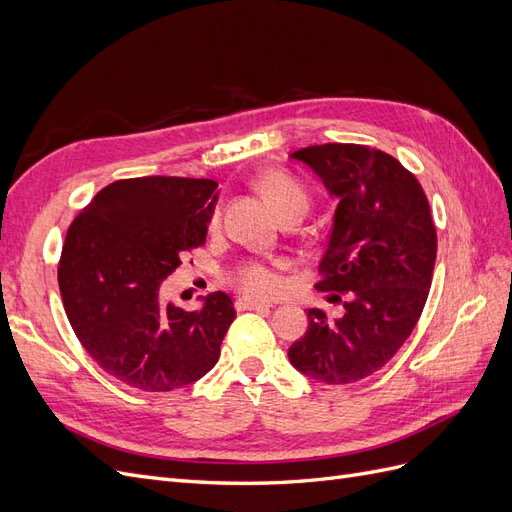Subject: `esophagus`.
Returning a JSON list of instances; mask_svg holds the SVG:
<instances>
[{
    "label": "esophagus",
    "mask_w": 512,
    "mask_h": 512,
    "mask_svg": "<svg viewBox=\"0 0 512 512\" xmlns=\"http://www.w3.org/2000/svg\"><path fill=\"white\" fill-rule=\"evenodd\" d=\"M235 307L239 309V312H245V309H269L271 305L269 303H258V301H252V299H237Z\"/></svg>",
    "instance_id": "34e87169"
}]
</instances>
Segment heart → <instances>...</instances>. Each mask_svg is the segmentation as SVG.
<instances>
[{"instance_id": "heart-1", "label": "heart", "mask_w": 512, "mask_h": 512, "mask_svg": "<svg viewBox=\"0 0 512 512\" xmlns=\"http://www.w3.org/2000/svg\"><path fill=\"white\" fill-rule=\"evenodd\" d=\"M256 190L275 209L277 215L292 209L305 213L309 203V196L307 190L303 188V183L284 173V170H269V173L260 175L256 179ZM218 220L220 209L215 207L211 211V226L218 224ZM228 282L239 288L243 294H247V297L256 299L271 297V294L280 288V277H277L275 269L260 260L239 262V265L228 273Z\"/></svg>"}]
</instances>
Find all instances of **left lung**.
I'll return each mask as SVG.
<instances>
[{"label":"left lung","mask_w":512,"mask_h":512,"mask_svg":"<svg viewBox=\"0 0 512 512\" xmlns=\"http://www.w3.org/2000/svg\"><path fill=\"white\" fill-rule=\"evenodd\" d=\"M337 196L333 230L318 265V290L342 301L331 320L307 309V331L288 348L301 374L350 384L376 374L404 346L423 314L438 235L427 196L408 168L367 145L327 143L290 153Z\"/></svg>","instance_id":"1"}]
</instances>
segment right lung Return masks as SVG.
Wrapping results in <instances>:
<instances>
[{
	"instance_id": "right-lung-1",
	"label": "right lung",
	"mask_w": 512,
	"mask_h": 512,
	"mask_svg": "<svg viewBox=\"0 0 512 512\" xmlns=\"http://www.w3.org/2000/svg\"><path fill=\"white\" fill-rule=\"evenodd\" d=\"M215 188L213 179H119L68 228L57 267L66 316L91 359L132 389H181L220 359L237 316L226 292L198 312L160 301L181 256L207 241Z\"/></svg>"
}]
</instances>
